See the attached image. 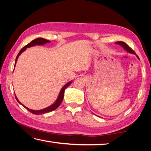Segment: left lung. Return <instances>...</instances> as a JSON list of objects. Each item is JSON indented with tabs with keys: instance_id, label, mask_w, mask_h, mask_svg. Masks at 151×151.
Segmentation results:
<instances>
[{
	"instance_id": "1",
	"label": "left lung",
	"mask_w": 151,
	"mask_h": 151,
	"mask_svg": "<svg viewBox=\"0 0 151 151\" xmlns=\"http://www.w3.org/2000/svg\"><path fill=\"white\" fill-rule=\"evenodd\" d=\"M116 44L117 45H121V47H123L125 50H126L128 52H130V53H132V54H135L134 51L132 49L131 47H129V46H128L126 43L124 42H122V41H118V42H116ZM138 57V56H137ZM139 58V57H138Z\"/></svg>"
}]
</instances>
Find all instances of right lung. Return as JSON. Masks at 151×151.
I'll use <instances>...</instances> for the list:
<instances>
[{
	"instance_id": "1",
	"label": "right lung",
	"mask_w": 151,
	"mask_h": 151,
	"mask_svg": "<svg viewBox=\"0 0 151 151\" xmlns=\"http://www.w3.org/2000/svg\"><path fill=\"white\" fill-rule=\"evenodd\" d=\"M50 42V40H47V39H42V38H37V39H36L35 40H32L31 42H30V43H29V44H28V45H27L26 46H25V47H24L23 48H22L21 50H20V52H19V54H18L17 57L16 58V60H15V65H16V63H17V59H18V58H19V57L20 56V55L21 54L22 52H24V51L27 49V48L31 47H33V46H35V45H43L46 44V43H48V42ZM15 65H14V66H15ZM71 83H72V81L68 82V83H66V85L63 86V87L62 88V89H61V91H60V93H59V95H58V98L57 99V101H55V103L54 104H52V105H50V106H48V107H47V108H45L44 109L39 110V111H35V110H31V109H30L29 108H27V107L24 106L23 104H22L19 100H18V99L17 98L16 96H15V97H16L17 101L19 102V103L20 104H22V105L23 106L25 109H27L29 112H32V113L35 114H45V113H47V112H51V111H55V109H57L58 107L60 106V104H61V103H62V101L63 100L64 93H65V89L70 85Z\"/></svg>"
}]
</instances>
